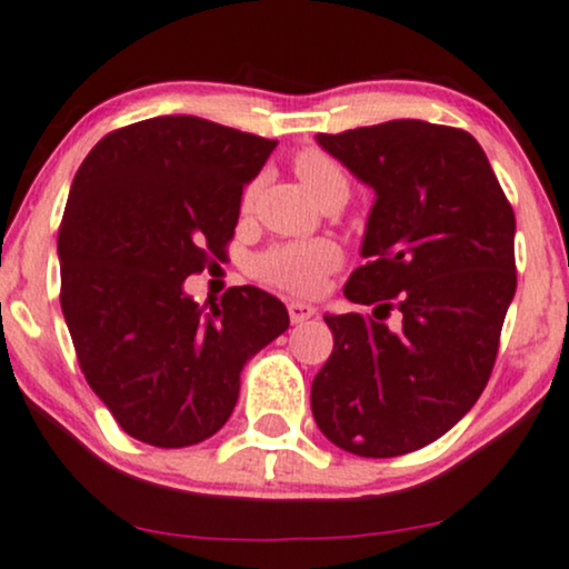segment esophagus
<instances>
[{
    "label": "esophagus",
    "instance_id": "1",
    "mask_svg": "<svg viewBox=\"0 0 569 569\" xmlns=\"http://www.w3.org/2000/svg\"><path fill=\"white\" fill-rule=\"evenodd\" d=\"M315 309L312 305H307V301H289V318L291 322H305L309 318H315Z\"/></svg>",
    "mask_w": 569,
    "mask_h": 569
}]
</instances>
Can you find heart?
<instances>
[{
	"label": "heart",
	"instance_id": "heart-1",
	"mask_svg": "<svg viewBox=\"0 0 569 569\" xmlns=\"http://www.w3.org/2000/svg\"><path fill=\"white\" fill-rule=\"evenodd\" d=\"M293 172H297L299 183L305 186L315 201L333 189L347 191V176H343V170L338 168L336 160H330L328 154L318 152V149L299 152L297 160H293ZM251 193H254L251 189L243 193V207H249ZM338 262H341V251H338L336 243L293 241L262 251L251 262V270H254V276L262 283L276 286V289L291 293H315L320 289L322 278L333 268H338Z\"/></svg>",
	"mask_w": 569,
	"mask_h": 569
}]
</instances>
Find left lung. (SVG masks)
Here are the masks:
<instances>
[{"instance_id":"8db88e82","label":"left lung","mask_w":569,"mask_h":569,"mask_svg":"<svg viewBox=\"0 0 569 569\" xmlns=\"http://www.w3.org/2000/svg\"><path fill=\"white\" fill-rule=\"evenodd\" d=\"M318 143L376 191L362 268L343 297L372 315H326L333 355L312 380L322 436L357 457L422 449L470 412L515 299V212L467 131L388 120ZM402 312L397 331L390 299Z\"/></svg>"}]
</instances>
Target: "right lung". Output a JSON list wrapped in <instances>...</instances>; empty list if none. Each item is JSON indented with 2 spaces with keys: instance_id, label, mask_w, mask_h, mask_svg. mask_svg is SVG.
Segmentation results:
<instances>
[{
  "instance_id": "obj_1",
  "label": "right lung",
  "mask_w": 569,
  "mask_h": 569,
  "mask_svg": "<svg viewBox=\"0 0 569 569\" xmlns=\"http://www.w3.org/2000/svg\"><path fill=\"white\" fill-rule=\"evenodd\" d=\"M276 143L160 114L107 133L76 172L57 236L62 315L93 393L143 443L218 433L243 365L289 328L283 301L254 286L210 307L183 289L226 257L243 186Z\"/></svg>"
}]
</instances>
